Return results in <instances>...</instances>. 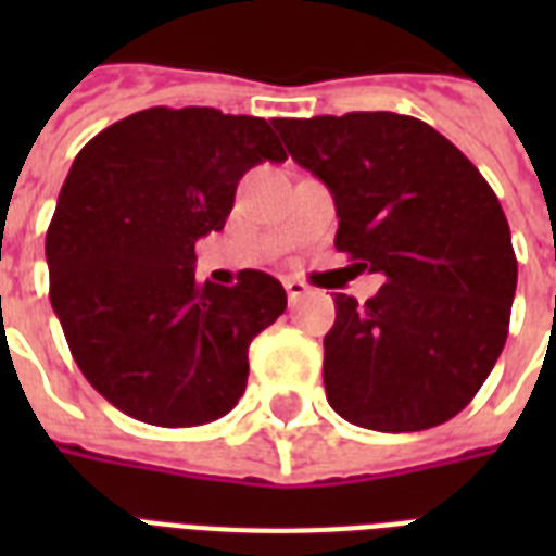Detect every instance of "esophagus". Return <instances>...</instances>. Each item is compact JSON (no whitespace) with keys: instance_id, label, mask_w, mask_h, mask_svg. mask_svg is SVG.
I'll list each match as a JSON object with an SVG mask.
<instances>
[{"instance_id":"34e87169","label":"esophagus","mask_w":556,"mask_h":556,"mask_svg":"<svg viewBox=\"0 0 556 556\" xmlns=\"http://www.w3.org/2000/svg\"><path fill=\"white\" fill-rule=\"evenodd\" d=\"M286 291H288V303L294 305L300 296L308 294V286H305L303 279H286Z\"/></svg>"}]
</instances>
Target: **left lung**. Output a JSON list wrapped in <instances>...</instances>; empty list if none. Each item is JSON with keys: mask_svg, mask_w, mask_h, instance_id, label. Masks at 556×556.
<instances>
[{"mask_svg": "<svg viewBox=\"0 0 556 556\" xmlns=\"http://www.w3.org/2000/svg\"><path fill=\"white\" fill-rule=\"evenodd\" d=\"M291 159L329 187L340 253L383 274L366 305L334 296L323 340L331 409L380 432L430 430L465 409L508 340L517 256L496 192L418 117H277Z\"/></svg>", "mask_w": 556, "mask_h": 556, "instance_id": "obj_1", "label": "left lung"}]
</instances>
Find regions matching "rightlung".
Here are the masks:
<instances>
[{
    "mask_svg": "<svg viewBox=\"0 0 556 556\" xmlns=\"http://www.w3.org/2000/svg\"><path fill=\"white\" fill-rule=\"evenodd\" d=\"M265 117L152 106L74 159L46 233L51 305L91 387L129 418L195 427L248 383V346L286 312L262 270L201 286L195 242L222 230L239 178L286 161Z\"/></svg>",
    "mask_w": 556,
    "mask_h": 556,
    "instance_id": "obj_1",
    "label": "right lung"
}]
</instances>
